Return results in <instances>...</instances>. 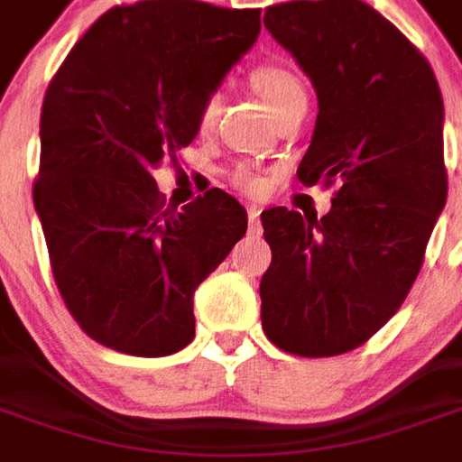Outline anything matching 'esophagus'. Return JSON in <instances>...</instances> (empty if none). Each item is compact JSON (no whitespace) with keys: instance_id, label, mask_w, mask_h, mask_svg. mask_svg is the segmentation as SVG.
I'll return each mask as SVG.
<instances>
[{"instance_id":"34e87169","label":"esophagus","mask_w":462,"mask_h":462,"mask_svg":"<svg viewBox=\"0 0 462 462\" xmlns=\"http://www.w3.org/2000/svg\"><path fill=\"white\" fill-rule=\"evenodd\" d=\"M260 208L257 205H250L247 208V220H250V232H257L260 235Z\"/></svg>"}]
</instances>
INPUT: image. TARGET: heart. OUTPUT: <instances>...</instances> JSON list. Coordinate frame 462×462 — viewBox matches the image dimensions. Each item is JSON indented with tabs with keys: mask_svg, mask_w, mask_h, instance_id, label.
<instances>
[{
	"mask_svg": "<svg viewBox=\"0 0 462 462\" xmlns=\"http://www.w3.org/2000/svg\"><path fill=\"white\" fill-rule=\"evenodd\" d=\"M250 81L272 114H274L277 108H282L284 104H290L291 98H297V96L304 94V86H301L300 79L291 74L290 69H284V66L277 64L257 66V69L252 71ZM217 111H220V94L205 96L200 101V108H198V125H200V128H210L212 123H215V118H217ZM237 182H240L242 188H247V190H257L262 185L260 178H254L252 172L245 171L237 172Z\"/></svg>",
	"mask_w": 462,
	"mask_h": 462,
	"instance_id": "1",
	"label": "heart"
}]
</instances>
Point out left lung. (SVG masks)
<instances>
[{"mask_svg": "<svg viewBox=\"0 0 462 462\" xmlns=\"http://www.w3.org/2000/svg\"><path fill=\"white\" fill-rule=\"evenodd\" d=\"M264 26L319 98L297 178L339 192L321 220L262 212V329L297 356H337L396 314L420 272L448 195L443 98L416 46L366 2H284Z\"/></svg>", "mask_w": 462, "mask_h": 462, "instance_id": "left-lung-1", "label": "left lung"}]
</instances>
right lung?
<instances>
[{"instance_id":"obj_1","label":"right lung","mask_w":462,"mask_h":462,"mask_svg":"<svg viewBox=\"0 0 462 462\" xmlns=\"http://www.w3.org/2000/svg\"><path fill=\"white\" fill-rule=\"evenodd\" d=\"M260 12L114 6L49 84L34 208L56 287L104 346L131 356L188 346L195 290L247 232L245 208L220 188L165 208L152 171L195 141L200 101L257 42Z\"/></svg>"}]
</instances>
